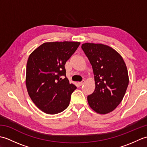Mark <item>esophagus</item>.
Returning <instances> with one entry per match:
<instances>
[{
	"mask_svg": "<svg viewBox=\"0 0 147 147\" xmlns=\"http://www.w3.org/2000/svg\"><path fill=\"white\" fill-rule=\"evenodd\" d=\"M84 83H85V80H83L82 82H80V83H79V85H80V86H82V85H83Z\"/></svg>",
	"mask_w": 147,
	"mask_h": 147,
	"instance_id": "esophagus-1",
	"label": "esophagus"
}]
</instances>
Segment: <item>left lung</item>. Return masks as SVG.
Here are the masks:
<instances>
[{"label": "left lung", "instance_id": "obj_1", "mask_svg": "<svg viewBox=\"0 0 147 147\" xmlns=\"http://www.w3.org/2000/svg\"><path fill=\"white\" fill-rule=\"evenodd\" d=\"M82 48L92 65L95 82L94 92L87 97L88 104L98 114L109 113L121 102L128 86L125 62L107 45L85 43Z\"/></svg>", "mask_w": 147, "mask_h": 147}]
</instances>
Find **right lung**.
Returning <instances> with one entry per match:
<instances>
[{
  "label": "right lung",
  "instance_id": "add662e5",
  "mask_svg": "<svg viewBox=\"0 0 147 147\" xmlns=\"http://www.w3.org/2000/svg\"><path fill=\"white\" fill-rule=\"evenodd\" d=\"M78 42H47L29 56L26 85L31 99L39 109L55 114L64 111L76 86L66 77L65 62L77 50Z\"/></svg>",
  "mask_w": 147,
  "mask_h": 147
}]
</instances>
